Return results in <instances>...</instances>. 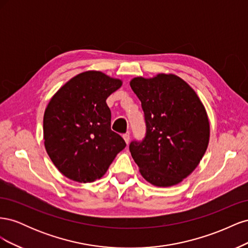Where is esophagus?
I'll list each match as a JSON object with an SVG mask.
<instances>
[{"label":"esophagus","mask_w":248,"mask_h":248,"mask_svg":"<svg viewBox=\"0 0 248 248\" xmlns=\"http://www.w3.org/2000/svg\"><path fill=\"white\" fill-rule=\"evenodd\" d=\"M123 139H124V140H125V142L127 145L129 144V141H130V136H129V133H125V134H123Z\"/></svg>","instance_id":"1"}]
</instances>
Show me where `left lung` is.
Masks as SVG:
<instances>
[{
    "mask_svg": "<svg viewBox=\"0 0 248 248\" xmlns=\"http://www.w3.org/2000/svg\"><path fill=\"white\" fill-rule=\"evenodd\" d=\"M132 91L141 102L146 136L130 142L140 175L158 187L189 176L204 156L210 137L205 107L194 90L175 74L134 78Z\"/></svg>",
    "mask_w": 248,
    "mask_h": 248,
    "instance_id": "1",
    "label": "left lung"
}]
</instances>
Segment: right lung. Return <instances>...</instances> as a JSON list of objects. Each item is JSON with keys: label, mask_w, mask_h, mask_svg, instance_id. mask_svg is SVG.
<instances>
[{"label": "right lung", "mask_w": 248, "mask_h": 248, "mask_svg": "<svg viewBox=\"0 0 248 248\" xmlns=\"http://www.w3.org/2000/svg\"><path fill=\"white\" fill-rule=\"evenodd\" d=\"M122 80L100 71L72 78L52 96L43 117L44 146L62 174L80 183L94 182L106 174L126 147L110 129L108 97Z\"/></svg>", "instance_id": "add662e5"}]
</instances>
